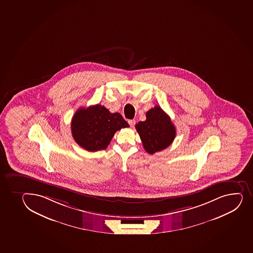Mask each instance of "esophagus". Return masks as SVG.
<instances>
[{
  "instance_id": "obj_1",
  "label": "esophagus",
  "mask_w": 253,
  "mask_h": 253,
  "mask_svg": "<svg viewBox=\"0 0 253 253\" xmlns=\"http://www.w3.org/2000/svg\"><path fill=\"white\" fill-rule=\"evenodd\" d=\"M128 125H130L131 128H133L134 125H135V120H128Z\"/></svg>"
}]
</instances>
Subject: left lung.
Listing matches in <instances>:
<instances>
[{"label":"left lung","instance_id":"8db88e82","mask_svg":"<svg viewBox=\"0 0 253 253\" xmlns=\"http://www.w3.org/2000/svg\"><path fill=\"white\" fill-rule=\"evenodd\" d=\"M143 146L149 154L161 151L169 146L176 136V128L169 116L155 106L146 113V120L135 125Z\"/></svg>","mask_w":253,"mask_h":253}]
</instances>
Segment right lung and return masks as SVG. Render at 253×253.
I'll use <instances>...</instances> for the list:
<instances>
[{
	"label": "right lung",
	"instance_id": "1",
	"mask_svg": "<svg viewBox=\"0 0 253 253\" xmlns=\"http://www.w3.org/2000/svg\"><path fill=\"white\" fill-rule=\"evenodd\" d=\"M129 125L120 113H110L100 104L80 108L71 121L74 139L87 151L106 149L115 132Z\"/></svg>",
	"mask_w": 253,
	"mask_h": 253
}]
</instances>
